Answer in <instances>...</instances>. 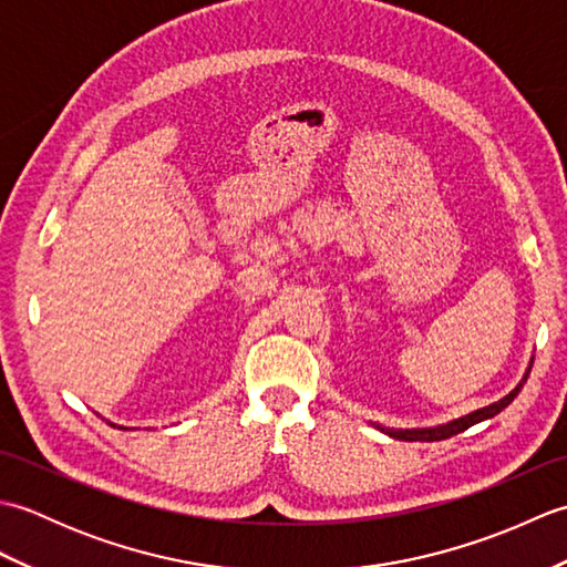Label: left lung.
Masks as SVG:
<instances>
[{"mask_svg":"<svg viewBox=\"0 0 567 567\" xmlns=\"http://www.w3.org/2000/svg\"><path fill=\"white\" fill-rule=\"evenodd\" d=\"M528 372H532V368L526 370V375L522 378V382L516 384V388H514L507 396H502L499 402L489 404V406H483V409H477V412L465 414V416L455 419V421H449V424H441V426H433V429H384V426H378V429L388 433V436L396 439V441H443V439H451V436H455V433H463L465 429L480 424V421L497 416L504 406H509V404L514 402V396L522 392L524 382H526V378H528Z\"/></svg>","mask_w":567,"mask_h":567,"instance_id":"8db88e82","label":"left lung"}]
</instances>
